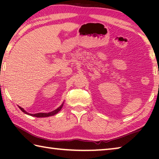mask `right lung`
Listing matches in <instances>:
<instances>
[{
  "mask_svg": "<svg viewBox=\"0 0 159 159\" xmlns=\"http://www.w3.org/2000/svg\"><path fill=\"white\" fill-rule=\"evenodd\" d=\"M63 104H61V105L60 107H59V108H57V109L54 110V111H51V112H49V113H38V114H29V113L26 112L23 108H21V107H20V109L21 110V111H22L24 113H25V114H26L31 115V116H36V117L41 118V117H48V116H53V115H55L56 114H57V113L61 109V108H62Z\"/></svg>",
  "mask_w": 159,
  "mask_h": 159,
  "instance_id": "obj_1",
  "label": "right lung"
}]
</instances>
